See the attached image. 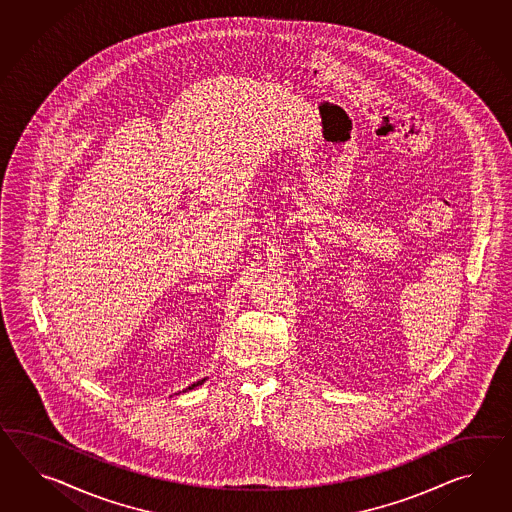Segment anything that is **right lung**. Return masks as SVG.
I'll return each instance as SVG.
<instances>
[{
    "instance_id": "add662e5",
    "label": "right lung",
    "mask_w": 512,
    "mask_h": 512,
    "mask_svg": "<svg viewBox=\"0 0 512 512\" xmlns=\"http://www.w3.org/2000/svg\"><path fill=\"white\" fill-rule=\"evenodd\" d=\"M203 381H205V379H201V381H198V383H194V385H190V387L185 388V390H183V392H187V390H192V388L200 387V385H203Z\"/></svg>"
}]
</instances>
